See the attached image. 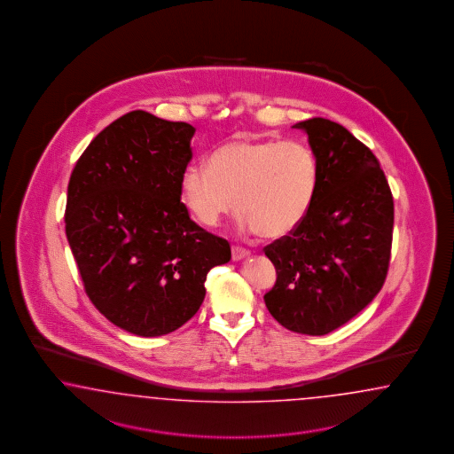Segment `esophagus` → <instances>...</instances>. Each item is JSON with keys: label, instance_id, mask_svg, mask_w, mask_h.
<instances>
[{"label": "esophagus", "instance_id": "obj_1", "mask_svg": "<svg viewBox=\"0 0 454 454\" xmlns=\"http://www.w3.org/2000/svg\"><path fill=\"white\" fill-rule=\"evenodd\" d=\"M247 256H249V249H247V247H231V258H233V262H239V260H243V258H247Z\"/></svg>", "mask_w": 454, "mask_h": 454}]
</instances>
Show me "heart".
Segmentation results:
<instances>
[{"instance_id":"b5f03b06","label":"heart","mask_w":454,"mask_h":454,"mask_svg":"<svg viewBox=\"0 0 454 454\" xmlns=\"http://www.w3.org/2000/svg\"><path fill=\"white\" fill-rule=\"evenodd\" d=\"M317 178L315 154L298 139L231 141L213 152L209 165L188 166L179 188L200 223L215 226L236 207L243 231L276 239L304 220Z\"/></svg>"}]
</instances>
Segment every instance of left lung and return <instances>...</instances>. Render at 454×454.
Instances as JSON below:
<instances>
[{
  "label": "left lung",
  "instance_id": "1",
  "mask_svg": "<svg viewBox=\"0 0 454 454\" xmlns=\"http://www.w3.org/2000/svg\"><path fill=\"white\" fill-rule=\"evenodd\" d=\"M293 128L308 135L317 188L300 226L264 247L278 275L264 302L286 330L323 336L383 288L395 205L378 158L344 126L311 118Z\"/></svg>",
  "mask_w": 454,
  "mask_h": 454
}]
</instances>
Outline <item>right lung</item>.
<instances>
[{
	"mask_svg": "<svg viewBox=\"0 0 454 454\" xmlns=\"http://www.w3.org/2000/svg\"><path fill=\"white\" fill-rule=\"evenodd\" d=\"M194 128L129 111L98 135L68 184L67 238L88 298L118 328L163 336L192 319L207 271L231 260L181 203Z\"/></svg>",
	"mask_w": 454,
	"mask_h": 454,
	"instance_id": "1",
	"label": "right lung"
}]
</instances>
